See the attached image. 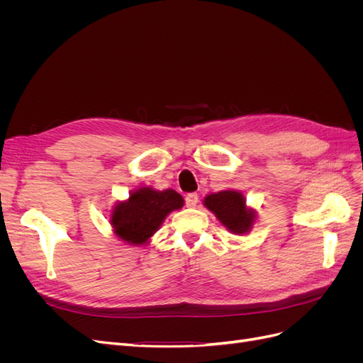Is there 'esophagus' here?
Listing matches in <instances>:
<instances>
[{
  "instance_id": "obj_1",
  "label": "esophagus",
  "mask_w": 363,
  "mask_h": 363,
  "mask_svg": "<svg viewBox=\"0 0 363 363\" xmlns=\"http://www.w3.org/2000/svg\"><path fill=\"white\" fill-rule=\"evenodd\" d=\"M196 203H199V195L194 194V192L186 195V206H188V207H195Z\"/></svg>"
}]
</instances>
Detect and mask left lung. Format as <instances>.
Listing matches in <instances>:
<instances>
[{"label": "left lung", "mask_w": 363, "mask_h": 363, "mask_svg": "<svg viewBox=\"0 0 363 363\" xmlns=\"http://www.w3.org/2000/svg\"><path fill=\"white\" fill-rule=\"evenodd\" d=\"M203 206L211 211L227 232L244 236L257 223L256 208L247 204L245 195L236 189L211 192L204 196Z\"/></svg>", "instance_id": "8db88e82"}]
</instances>
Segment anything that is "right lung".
<instances>
[{
  "mask_svg": "<svg viewBox=\"0 0 363 363\" xmlns=\"http://www.w3.org/2000/svg\"><path fill=\"white\" fill-rule=\"evenodd\" d=\"M183 206V196L174 189L139 186L128 194V199L116 201L108 211V224L113 236L123 242L148 245L167 216Z\"/></svg>",
  "mask_w": 363,
  "mask_h": 363,
  "instance_id": "right-lung-1",
  "label": "right lung"
}]
</instances>
